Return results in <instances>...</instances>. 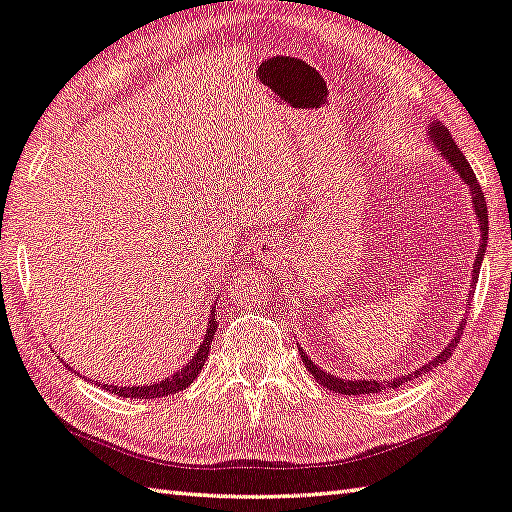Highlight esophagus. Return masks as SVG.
Returning <instances> with one entry per match:
<instances>
[{"mask_svg": "<svg viewBox=\"0 0 512 512\" xmlns=\"http://www.w3.org/2000/svg\"><path fill=\"white\" fill-rule=\"evenodd\" d=\"M266 262H277V253L275 250H264V255H262Z\"/></svg>", "mask_w": 512, "mask_h": 512, "instance_id": "34e87169", "label": "esophagus"}]
</instances>
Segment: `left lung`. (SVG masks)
<instances>
[{
  "instance_id": "left-lung-1",
  "label": "left lung",
  "mask_w": 512,
  "mask_h": 512,
  "mask_svg": "<svg viewBox=\"0 0 512 512\" xmlns=\"http://www.w3.org/2000/svg\"><path fill=\"white\" fill-rule=\"evenodd\" d=\"M427 136H430V141H432V145L436 147V150L441 152V156L445 161L450 163V167L454 172H457L459 176H461V181L468 185L470 188V199H472V210H475V215H477V226H479V232H481V244H479V250H477V259H475V264H472V291L468 293V297L475 293V282H477V277H479V268H481V262H483V253H486V239H488V208H486V197H483V192H481V188H479V183H477V176H475V172H472V167H470V163H468V159L466 156L461 154V150L457 147V143L452 141V136H450V132H448V127L445 125H441V123H434L432 127H430V132H427ZM463 324L466 322H461L459 324V331L454 333V338L448 342V347H445L441 353H436V356L427 362V365H423L421 369H416V371H410V374H405V376H398V378H392V380H345V378H338V376H333V374H327V371L324 369H320L318 365H315V362L306 356V353L300 349V358H302V362H304V367L311 371V376L318 380V383L324 387V389H329V392H336V394H347V396H362V394H378V392H383V389H396V387H401V385H405V383H410V380H414V378H418V376H423L425 371H432L436 365H443L445 360H448L450 356H452V351L457 349V342H459V338H461V333H463Z\"/></svg>"
}]
</instances>
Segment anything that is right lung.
<instances>
[{"label": "right lung", "instance_id": "obj_1", "mask_svg": "<svg viewBox=\"0 0 512 512\" xmlns=\"http://www.w3.org/2000/svg\"><path fill=\"white\" fill-rule=\"evenodd\" d=\"M217 306H212V311L208 315V324H206V336H203V342L199 345L197 353H194L192 360L185 365L183 369L176 371V374L167 376L161 383H150V385H138V387H116V385H102L107 389L109 394H118L123 398H165L170 394H179L183 392L185 387H188L194 378L201 374V367L203 362H206L208 353H210V342L215 338V331H217ZM69 367V362H67Z\"/></svg>", "mask_w": 512, "mask_h": 512}]
</instances>
